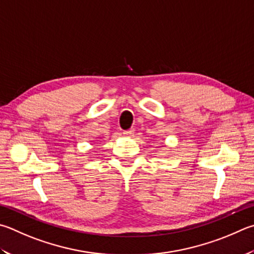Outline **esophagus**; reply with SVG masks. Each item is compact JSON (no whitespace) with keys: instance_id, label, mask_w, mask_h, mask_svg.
Wrapping results in <instances>:
<instances>
[{"instance_id":"34e87169","label":"esophagus","mask_w":254,"mask_h":254,"mask_svg":"<svg viewBox=\"0 0 254 254\" xmlns=\"http://www.w3.org/2000/svg\"><path fill=\"white\" fill-rule=\"evenodd\" d=\"M123 134L127 136H133V134H134V128H128V130L123 131Z\"/></svg>"}]
</instances>
